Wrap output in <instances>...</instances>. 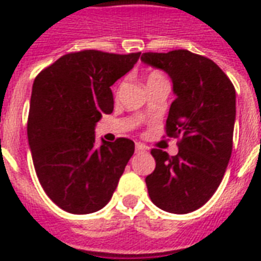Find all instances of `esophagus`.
Returning a JSON list of instances; mask_svg holds the SVG:
<instances>
[{
  "label": "esophagus",
  "instance_id": "esophagus-1",
  "mask_svg": "<svg viewBox=\"0 0 261 261\" xmlns=\"http://www.w3.org/2000/svg\"><path fill=\"white\" fill-rule=\"evenodd\" d=\"M136 152L137 153L147 152V147H145L143 143H136Z\"/></svg>",
  "mask_w": 261,
  "mask_h": 261
}]
</instances>
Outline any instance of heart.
Listing matches in <instances>:
<instances>
[{
    "instance_id": "heart-1",
    "label": "heart",
    "mask_w": 261,
    "mask_h": 261,
    "mask_svg": "<svg viewBox=\"0 0 261 261\" xmlns=\"http://www.w3.org/2000/svg\"><path fill=\"white\" fill-rule=\"evenodd\" d=\"M161 79H163V76L159 72H151L148 74V77H147V83L156 82V80H161Z\"/></svg>"
}]
</instances>
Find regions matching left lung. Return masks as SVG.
<instances>
[{
	"instance_id": "1",
	"label": "left lung",
	"mask_w": 261,
	"mask_h": 261,
	"mask_svg": "<svg viewBox=\"0 0 261 261\" xmlns=\"http://www.w3.org/2000/svg\"><path fill=\"white\" fill-rule=\"evenodd\" d=\"M141 61L173 82L166 135L181 136L178 153L151 151L155 170L145 178L152 203L171 214H188L207 203L219 187L233 148L236 90L210 58L188 50L143 53Z\"/></svg>"
}]
</instances>
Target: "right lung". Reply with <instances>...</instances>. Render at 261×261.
I'll use <instances>...</instances> for the list:
<instances>
[{
    "mask_svg": "<svg viewBox=\"0 0 261 261\" xmlns=\"http://www.w3.org/2000/svg\"><path fill=\"white\" fill-rule=\"evenodd\" d=\"M141 53L83 50L62 56L36 76L28 114V144L46 195L70 214H91L110 201L135 152L120 137L95 143V126L110 114V87L126 74Z\"/></svg>",
    "mask_w": 261,
    "mask_h": 261,
    "instance_id": "obj_1",
    "label": "right lung"
}]
</instances>
